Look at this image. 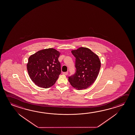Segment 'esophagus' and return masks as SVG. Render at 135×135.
<instances>
[{
  "mask_svg": "<svg viewBox=\"0 0 135 135\" xmlns=\"http://www.w3.org/2000/svg\"><path fill=\"white\" fill-rule=\"evenodd\" d=\"M68 72H64V73H62V74L64 75H67L68 74Z\"/></svg>",
  "mask_w": 135,
  "mask_h": 135,
  "instance_id": "esophagus-1",
  "label": "esophagus"
}]
</instances>
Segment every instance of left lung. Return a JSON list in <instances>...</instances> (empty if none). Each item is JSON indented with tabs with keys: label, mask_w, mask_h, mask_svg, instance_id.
<instances>
[{
	"label": "left lung",
	"mask_w": 135,
	"mask_h": 135,
	"mask_svg": "<svg viewBox=\"0 0 135 135\" xmlns=\"http://www.w3.org/2000/svg\"><path fill=\"white\" fill-rule=\"evenodd\" d=\"M71 52L76 58V71L73 75L69 77V81L77 90L86 89L97 79L101 66L100 60L88 48L80 47Z\"/></svg>",
	"instance_id": "8db88e82"
}]
</instances>
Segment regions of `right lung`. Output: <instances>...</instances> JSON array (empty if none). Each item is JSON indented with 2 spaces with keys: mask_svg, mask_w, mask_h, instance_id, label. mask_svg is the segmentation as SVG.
<instances>
[{
  "mask_svg": "<svg viewBox=\"0 0 135 135\" xmlns=\"http://www.w3.org/2000/svg\"><path fill=\"white\" fill-rule=\"evenodd\" d=\"M60 52L54 48L39 51L29 57L27 69L31 80L43 88L54 85L61 73Z\"/></svg>",
  "mask_w": 135,
  "mask_h": 135,
  "instance_id": "obj_1",
  "label": "right lung"
}]
</instances>
